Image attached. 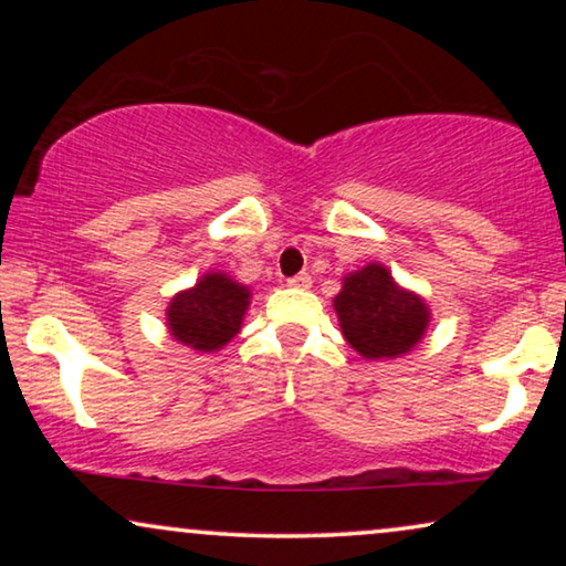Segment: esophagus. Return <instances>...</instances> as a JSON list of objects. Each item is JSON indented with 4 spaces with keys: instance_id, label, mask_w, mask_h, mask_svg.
I'll list each match as a JSON object with an SVG mask.
<instances>
[{
    "instance_id": "1",
    "label": "esophagus",
    "mask_w": 566,
    "mask_h": 566,
    "mask_svg": "<svg viewBox=\"0 0 566 566\" xmlns=\"http://www.w3.org/2000/svg\"><path fill=\"white\" fill-rule=\"evenodd\" d=\"M289 285L291 289H312V275L308 273L293 275V277H289Z\"/></svg>"
}]
</instances>
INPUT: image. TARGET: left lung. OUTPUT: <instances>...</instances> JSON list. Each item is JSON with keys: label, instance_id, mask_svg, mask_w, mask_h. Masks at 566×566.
Listing matches in <instances>:
<instances>
[{"label": "left lung", "instance_id": "obj_1", "mask_svg": "<svg viewBox=\"0 0 566 566\" xmlns=\"http://www.w3.org/2000/svg\"><path fill=\"white\" fill-rule=\"evenodd\" d=\"M332 306L345 343L366 360H397L412 353L432 319L428 301L394 281L381 262L347 273Z\"/></svg>", "mask_w": 566, "mask_h": 566}]
</instances>
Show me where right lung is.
<instances>
[{"instance_id":"right-lung-1","label":"right lung","mask_w":566,"mask_h":566,"mask_svg":"<svg viewBox=\"0 0 566 566\" xmlns=\"http://www.w3.org/2000/svg\"><path fill=\"white\" fill-rule=\"evenodd\" d=\"M250 285L223 270H208L190 289L177 291L165 308L175 343L198 353H219L239 335L250 308Z\"/></svg>"}]
</instances>
